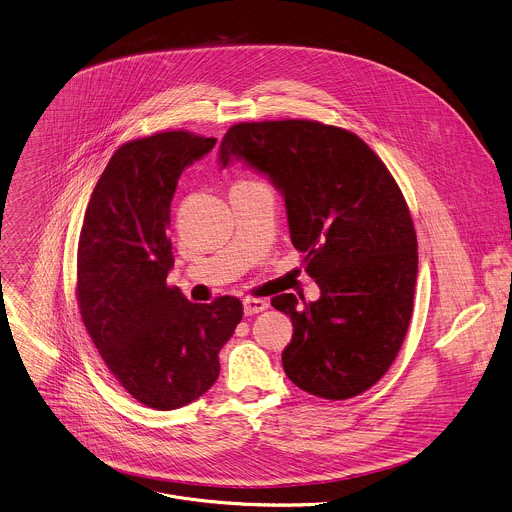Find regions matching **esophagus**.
Segmentation results:
<instances>
[{
	"label": "esophagus",
	"mask_w": 512,
	"mask_h": 512,
	"mask_svg": "<svg viewBox=\"0 0 512 512\" xmlns=\"http://www.w3.org/2000/svg\"><path fill=\"white\" fill-rule=\"evenodd\" d=\"M267 307H269V303H267L265 299H255V297H247V299H243V311H245V315H247V317L257 315V313L265 311Z\"/></svg>",
	"instance_id": "1"
}]
</instances>
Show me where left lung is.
Listing matches in <instances>:
<instances>
[{
    "instance_id": "8db88e82",
    "label": "left lung",
    "mask_w": 512,
    "mask_h": 512,
    "mask_svg": "<svg viewBox=\"0 0 512 512\" xmlns=\"http://www.w3.org/2000/svg\"><path fill=\"white\" fill-rule=\"evenodd\" d=\"M233 159L281 191L291 241L321 289L303 305L293 293L271 299L293 321L287 377L331 401L365 393L393 365L413 315L417 235L397 181L361 137L311 119L231 125L219 163Z\"/></svg>"
}]
</instances>
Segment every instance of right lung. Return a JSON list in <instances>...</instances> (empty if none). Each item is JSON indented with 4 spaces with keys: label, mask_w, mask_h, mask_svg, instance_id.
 Masks as SVG:
<instances>
[{
    "label": "right lung",
    "mask_w": 512,
    "mask_h": 512,
    "mask_svg": "<svg viewBox=\"0 0 512 512\" xmlns=\"http://www.w3.org/2000/svg\"><path fill=\"white\" fill-rule=\"evenodd\" d=\"M215 137L163 131L123 143L85 209L77 247V305L111 375L141 405L171 411L219 377V351L243 317L237 297L189 303L167 285V237L177 179Z\"/></svg>",
    "instance_id": "right-lung-1"
}]
</instances>
